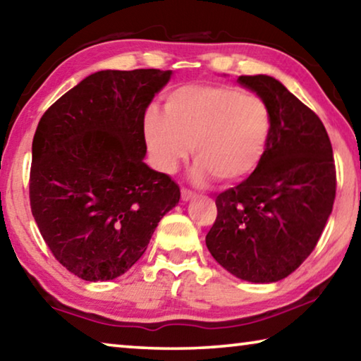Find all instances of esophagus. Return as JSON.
<instances>
[{
  "instance_id": "esophagus-1",
  "label": "esophagus",
  "mask_w": 361,
  "mask_h": 361,
  "mask_svg": "<svg viewBox=\"0 0 361 361\" xmlns=\"http://www.w3.org/2000/svg\"><path fill=\"white\" fill-rule=\"evenodd\" d=\"M194 197V194L191 191H188V189L183 188L181 189V200L183 202H188V200H191Z\"/></svg>"
}]
</instances>
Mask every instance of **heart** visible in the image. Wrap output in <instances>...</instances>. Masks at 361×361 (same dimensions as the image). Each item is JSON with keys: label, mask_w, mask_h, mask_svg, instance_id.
<instances>
[{"label": "heart", "mask_w": 361, "mask_h": 361, "mask_svg": "<svg viewBox=\"0 0 361 361\" xmlns=\"http://www.w3.org/2000/svg\"><path fill=\"white\" fill-rule=\"evenodd\" d=\"M146 146L157 169L175 173L192 146V176L234 183L258 167L271 135V114L259 97L231 85L189 84L166 99V116H145Z\"/></svg>", "instance_id": "heart-1"}]
</instances>
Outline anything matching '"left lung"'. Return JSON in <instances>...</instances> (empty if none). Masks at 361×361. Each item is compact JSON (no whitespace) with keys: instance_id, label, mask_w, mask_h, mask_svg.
Wrapping results in <instances>:
<instances>
[{"instance_id":"8db88e82","label":"left lung","mask_w":361,"mask_h":361,"mask_svg":"<svg viewBox=\"0 0 361 361\" xmlns=\"http://www.w3.org/2000/svg\"><path fill=\"white\" fill-rule=\"evenodd\" d=\"M237 82L267 105L271 135L255 172L216 195L205 243L232 276L272 283L312 253L331 215L333 148L319 116L276 78L239 76Z\"/></svg>"}]
</instances>
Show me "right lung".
<instances>
[{
    "label": "right lung",
    "mask_w": 361,
    "mask_h": 361,
    "mask_svg": "<svg viewBox=\"0 0 361 361\" xmlns=\"http://www.w3.org/2000/svg\"><path fill=\"white\" fill-rule=\"evenodd\" d=\"M170 78L154 68L97 71L42 114L30 205L52 255L79 279L129 271L178 204V185L143 161L146 108Z\"/></svg>",
    "instance_id": "1"
}]
</instances>
